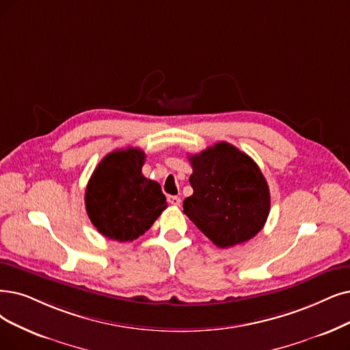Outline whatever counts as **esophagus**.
I'll return each instance as SVG.
<instances>
[{
    "instance_id": "obj_1",
    "label": "esophagus",
    "mask_w": 350,
    "mask_h": 350,
    "mask_svg": "<svg viewBox=\"0 0 350 350\" xmlns=\"http://www.w3.org/2000/svg\"><path fill=\"white\" fill-rule=\"evenodd\" d=\"M167 202H170L174 206H179L180 205V198L175 197V195H170V197H167Z\"/></svg>"
}]
</instances>
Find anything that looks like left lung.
Returning <instances> with one entry per match:
<instances>
[{
    "instance_id": "left-lung-1",
    "label": "left lung",
    "mask_w": 350,
    "mask_h": 350,
    "mask_svg": "<svg viewBox=\"0 0 350 350\" xmlns=\"http://www.w3.org/2000/svg\"><path fill=\"white\" fill-rule=\"evenodd\" d=\"M193 189L184 214L219 248L258 234L270 213V191L258 165L231 144L218 142L188 157Z\"/></svg>"
}]
</instances>
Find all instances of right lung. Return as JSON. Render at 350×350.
Instances as JSON below:
<instances>
[{"label": "right lung", "mask_w": 350, "mask_h": 350, "mask_svg": "<svg viewBox=\"0 0 350 350\" xmlns=\"http://www.w3.org/2000/svg\"><path fill=\"white\" fill-rule=\"evenodd\" d=\"M145 158L137 148L113 150L89 179L86 211L96 230L109 240H136L167 206L161 185L142 174Z\"/></svg>", "instance_id": "right-lung-1"}]
</instances>
